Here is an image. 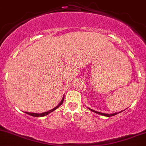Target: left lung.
Instances as JSON below:
<instances>
[{
    "label": "left lung",
    "instance_id": "left-lung-1",
    "mask_svg": "<svg viewBox=\"0 0 146 146\" xmlns=\"http://www.w3.org/2000/svg\"><path fill=\"white\" fill-rule=\"evenodd\" d=\"M88 109H89L90 110L93 111V112H96V113L98 114V115H104V116H106V117H112V116H114V115H117V114H118V113H117V112H116V113H113V114H106V113H103V112H96V111L94 110H91V109H90L89 108H88Z\"/></svg>",
    "mask_w": 146,
    "mask_h": 146
}]
</instances>
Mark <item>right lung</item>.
Here are the masks:
<instances>
[{
  "label": "right lung",
  "mask_w": 146,
  "mask_h": 146,
  "mask_svg": "<svg viewBox=\"0 0 146 146\" xmlns=\"http://www.w3.org/2000/svg\"><path fill=\"white\" fill-rule=\"evenodd\" d=\"M63 100H64V97H63V98L62 99V100H61V102H60V104L58 105V106H56V107H55V108H54L53 109L50 110L48 111V112H43V113H40V114H38V113H33V112H25V113L28 114V115H31V116H33V117H43V116H46V115H48L49 113H50V112H52V111L55 110H56L57 108H59V107L62 104V103H63Z\"/></svg>",
  "instance_id": "obj_1"
}]
</instances>
